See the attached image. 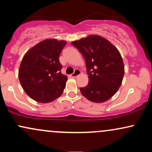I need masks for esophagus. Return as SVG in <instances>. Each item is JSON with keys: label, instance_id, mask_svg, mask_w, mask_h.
Listing matches in <instances>:
<instances>
[{"label": "esophagus", "instance_id": "esophagus-1", "mask_svg": "<svg viewBox=\"0 0 152 152\" xmlns=\"http://www.w3.org/2000/svg\"><path fill=\"white\" fill-rule=\"evenodd\" d=\"M81 71L78 70V69H76V70H75V71H74V74H71V76L72 78H76V77H77V76H79V75H81Z\"/></svg>", "mask_w": 152, "mask_h": 152}]
</instances>
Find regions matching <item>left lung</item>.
<instances>
[{
    "label": "left lung",
    "mask_w": 152,
    "mask_h": 152,
    "mask_svg": "<svg viewBox=\"0 0 152 152\" xmlns=\"http://www.w3.org/2000/svg\"><path fill=\"white\" fill-rule=\"evenodd\" d=\"M86 61L88 83L80 88L82 95L95 103L111 99L123 81L124 65L118 50L99 35H90L71 42Z\"/></svg>",
    "instance_id": "obj_1"
}]
</instances>
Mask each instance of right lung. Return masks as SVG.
Returning <instances> with one entry per match:
<instances>
[{"instance_id": "right-lung-1", "label": "right lung", "mask_w": 152, "mask_h": 152, "mask_svg": "<svg viewBox=\"0 0 152 152\" xmlns=\"http://www.w3.org/2000/svg\"><path fill=\"white\" fill-rule=\"evenodd\" d=\"M66 41L48 38L38 43L24 55L18 78L24 91L39 103H50L64 92L67 76L61 72L59 56Z\"/></svg>"}]
</instances>
